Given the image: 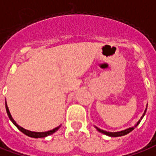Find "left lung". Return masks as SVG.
<instances>
[{
    "mask_svg": "<svg viewBox=\"0 0 156 156\" xmlns=\"http://www.w3.org/2000/svg\"><path fill=\"white\" fill-rule=\"evenodd\" d=\"M146 111H147V106H146V109L144 110V113L142 115V117L140 118V119L136 122V124L134 126L132 127H129V128H127L126 130H123V131H116V132H110V131H104V130H101L100 128H98V127H96V129L98 131H100L101 133H103L105 135H107V136H125V135H126L128 133H130L131 131H133L134 129H135V127H136L138 125H139V123L141 122V120L143 119V118L144 117L145 115V113H146Z\"/></svg>",
    "mask_w": 156,
    "mask_h": 156,
    "instance_id": "obj_1",
    "label": "left lung"
}]
</instances>
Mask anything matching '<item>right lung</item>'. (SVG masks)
<instances>
[{"label": "right lung", "mask_w": 156, "mask_h": 156, "mask_svg": "<svg viewBox=\"0 0 156 156\" xmlns=\"http://www.w3.org/2000/svg\"><path fill=\"white\" fill-rule=\"evenodd\" d=\"M5 104H6V110H7V115H8L9 119H10V120H11L12 122L13 123V125H14V126H15L17 127L20 131H22V132H23L24 134H25L26 136H30V137H34V138L46 137V136H49V135H52L53 133H55V132L58 131V130L60 129V127L61 126V125H60L59 126L54 128L53 130H50V131H42V132H37V131H29V130H26V129H25V128L20 126L15 122V120L12 119L11 114H10V112H9V109H8V107H7V101L5 102Z\"/></svg>", "instance_id": "obj_1"}]
</instances>
